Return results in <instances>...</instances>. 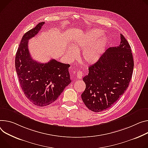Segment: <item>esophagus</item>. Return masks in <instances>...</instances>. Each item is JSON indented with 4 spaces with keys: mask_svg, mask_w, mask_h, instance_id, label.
I'll list each match as a JSON object with an SVG mask.
<instances>
[{
    "mask_svg": "<svg viewBox=\"0 0 148 148\" xmlns=\"http://www.w3.org/2000/svg\"><path fill=\"white\" fill-rule=\"evenodd\" d=\"M83 75H84V73H83V72H82V71H77V77L78 78H79V79L82 78Z\"/></svg>",
    "mask_w": 148,
    "mask_h": 148,
    "instance_id": "1",
    "label": "esophagus"
}]
</instances>
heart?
Returning <instances> with one entry per match:
<instances>
[{
    "instance_id": "1",
    "label": "heart",
    "mask_w": 148,
    "mask_h": 148,
    "mask_svg": "<svg viewBox=\"0 0 148 148\" xmlns=\"http://www.w3.org/2000/svg\"><path fill=\"white\" fill-rule=\"evenodd\" d=\"M99 29L88 31L73 43L69 51L70 58L76 57V51L82 50L81 60L86 64H93L100 58L108 43V38Z\"/></svg>"
}]
</instances>
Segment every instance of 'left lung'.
Returning a JSON list of instances; mask_svg holds the SVG:
<instances>
[{
    "label": "left lung",
    "mask_w": 148,
    "mask_h": 148,
    "mask_svg": "<svg viewBox=\"0 0 148 148\" xmlns=\"http://www.w3.org/2000/svg\"><path fill=\"white\" fill-rule=\"evenodd\" d=\"M117 47L107 49L95 64L88 67L83 80L86 89L82 98L87 108L94 112L109 109L127 88L134 62L131 47L122 34Z\"/></svg>",
    "instance_id": "left-lung-1"
}]
</instances>
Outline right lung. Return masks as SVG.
I'll return each instance as SVG.
<instances>
[{"label": "right lung", "instance_id": "1", "mask_svg": "<svg viewBox=\"0 0 148 148\" xmlns=\"http://www.w3.org/2000/svg\"><path fill=\"white\" fill-rule=\"evenodd\" d=\"M45 22L23 36L15 57V69L20 86L25 96L37 106L44 107L54 102L64 88L71 83L70 64L51 60L47 63L34 60L28 49V41L41 29Z\"/></svg>", "mask_w": 148, "mask_h": 148}]
</instances>
